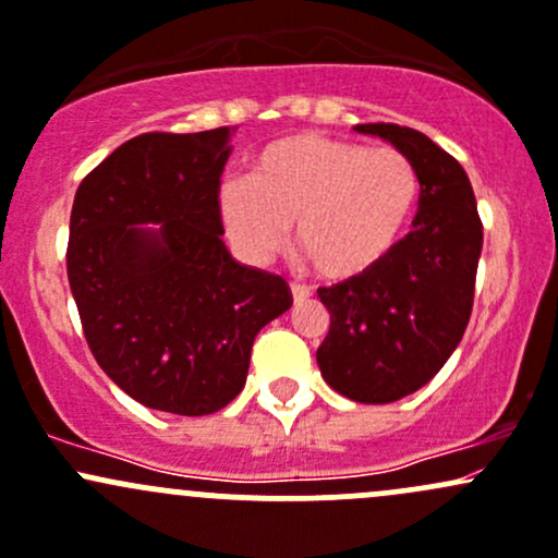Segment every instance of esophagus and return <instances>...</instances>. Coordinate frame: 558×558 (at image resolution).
<instances>
[{
    "label": "esophagus",
    "instance_id": "obj_1",
    "mask_svg": "<svg viewBox=\"0 0 558 558\" xmlns=\"http://www.w3.org/2000/svg\"><path fill=\"white\" fill-rule=\"evenodd\" d=\"M290 292H292V301H295V303H303V301H308V298H311V287L298 284V281H292Z\"/></svg>",
    "mask_w": 558,
    "mask_h": 558
}]
</instances>
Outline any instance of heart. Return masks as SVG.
Segmentation results:
<instances>
[{"instance_id":"heart-1","label":"heart","mask_w":558,"mask_h":558,"mask_svg":"<svg viewBox=\"0 0 558 558\" xmlns=\"http://www.w3.org/2000/svg\"><path fill=\"white\" fill-rule=\"evenodd\" d=\"M421 181L397 148L292 135L257 154L250 181L220 185V218L244 255L268 260L295 223V253L316 277L373 271L415 213Z\"/></svg>"}]
</instances>
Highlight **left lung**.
<instances>
[{
    "label": "left lung",
    "mask_w": 558,
    "mask_h": 558,
    "mask_svg": "<svg viewBox=\"0 0 558 558\" xmlns=\"http://www.w3.org/2000/svg\"><path fill=\"white\" fill-rule=\"evenodd\" d=\"M412 161L421 181L412 231L373 271L319 287L329 332L316 351L322 377L362 404L423 388L458 349L473 308L482 255L476 196L460 161L399 124H356Z\"/></svg>",
    "instance_id": "obj_1"
}]
</instances>
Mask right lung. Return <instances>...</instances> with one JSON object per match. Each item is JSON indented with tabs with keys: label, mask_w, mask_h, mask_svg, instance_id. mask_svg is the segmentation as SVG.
I'll list each match as a JSON object with an SVG mask.
<instances>
[{
	"label": "right lung",
	"mask_w": 558,
	"mask_h": 558,
	"mask_svg": "<svg viewBox=\"0 0 558 558\" xmlns=\"http://www.w3.org/2000/svg\"><path fill=\"white\" fill-rule=\"evenodd\" d=\"M231 133L137 135L71 207L65 266L89 351L124 393L172 415L236 399L255 335L292 305L284 279L236 263L220 239Z\"/></svg>",
	"instance_id": "add662e5"
}]
</instances>
